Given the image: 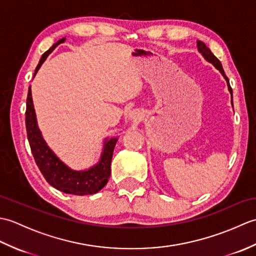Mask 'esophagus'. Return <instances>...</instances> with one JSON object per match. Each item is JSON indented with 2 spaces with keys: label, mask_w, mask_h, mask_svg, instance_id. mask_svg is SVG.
Masks as SVG:
<instances>
[{
  "label": "esophagus",
  "mask_w": 256,
  "mask_h": 256,
  "mask_svg": "<svg viewBox=\"0 0 256 256\" xmlns=\"http://www.w3.org/2000/svg\"><path fill=\"white\" fill-rule=\"evenodd\" d=\"M133 114H134V113H133V112H131V116H133Z\"/></svg>",
  "instance_id": "obj_1"
}]
</instances>
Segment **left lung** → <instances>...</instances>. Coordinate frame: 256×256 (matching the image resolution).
Instances as JSON below:
<instances>
[{"instance_id":"8db88e82","label":"left lung","mask_w":256,"mask_h":256,"mask_svg":"<svg viewBox=\"0 0 256 256\" xmlns=\"http://www.w3.org/2000/svg\"><path fill=\"white\" fill-rule=\"evenodd\" d=\"M197 46H198V50H199V52H200L201 54H202V56L206 59V60L214 64V66L220 70L221 74L224 76V78L226 79L228 82H229V79H228V77H226V74H224V68H222V64H221V62H220L219 59L216 58V57L214 55V54L211 52V50H209V48L204 45V42H202L201 40H198V42H197ZM229 88H230V91H232L230 84H229Z\"/></svg>"}]
</instances>
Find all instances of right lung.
<instances>
[{"label":"right lung","instance_id":"right-lung-1","mask_svg":"<svg viewBox=\"0 0 256 256\" xmlns=\"http://www.w3.org/2000/svg\"><path fill=\"white\" fill-rule=\"evenodd\" d=\"M66 38H62L56 44H54L50 50L42 54L40 62H38L35 74L45 62L47 56L54 50L58 44L64 42ZM26 132L28 138L30 150L34 156L36 165L40 168L46 182L64 194H72L76 196H84L96 194L106 186L108 179L111 174V160L114 150V146L118 138H111L106 140L104 150L101 157V160L98 165L94 166L88 170L74 172L68 168L66 165L59 160L55 154L48 148L45 140H42L40 130L37 128L36 116L34 106H32L30 86L27 94L26 100Z\"/></svg>","mask_w":256,"mask_h":256}]
</instances>
